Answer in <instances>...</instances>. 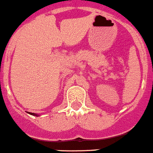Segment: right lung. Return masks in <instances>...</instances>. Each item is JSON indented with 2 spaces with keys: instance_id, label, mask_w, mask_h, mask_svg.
Returning a JSON list of instances; mask_svg holds the SVG:
<instances>
[{
  "instance_id": "add662e5",
  "label": "right lung",
  "mask_w": 153,
  "mask_h": 153,
  "mask_svg": "<svg viewBox=\"0 0 153 153\" xmlns=\"http://www.w3.org/2000/svg\"><path fill=\"white\" fill-rule=\"evenodd\" d=\"M30 114H32V115H34V116H36V117H39V114H35V113H31V112H28Z\"/></svg>"
}]
</instances>
